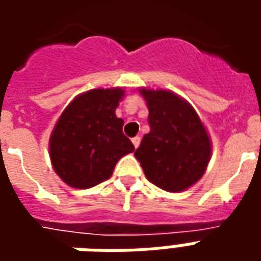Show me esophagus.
I'll list each match as a JSON object with an SVG mask.
<instances>
[{
    "mask_svg": "<svg viewBox=\"0 0 261 261\" xmlns=\"http://www.w3.org/2000/svg\"><path fill=\"white\" fill-rule=\"evenodd\" d=\"M131 141H133V145H134V148H138L140 142H141V138H140V137H134V138H133Z\"/></svg>",
    "mask_w": 261,
    "mask_h": 261,
    "instance_id": "esophagus-1",
    "label": "esophagus"
}]
</instances>
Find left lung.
Masks as SVG:
<instances>
[{"label": "left lung", "instance_id": "8db88e82", "mask_svg": "<svg viewBox=\"0 0 261 261\" xmlns=\"http://www.w3.org/2000/svg\"><path fill=\"white\" fill-rule=\"evenodd\" d=\"M147 100L149 133L134 152L149 181L166 192H183L201 179L211 144L189 103L169 91L141 89Z\"/></svg>", "mask_w": 261, "mask_h": 261}]
</instances>
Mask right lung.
Here are the masks:
<instances>
[{
	"instance_id": "1",
	"label": "right lung",
	"mask_w": 261,
	"mask_h": 261,
	"mask_svg": "<svg viewBox=\"0 0 261 261\" xmlns=\"http://www.w3.org/2000/svg\"><path fill=\"white\" fill-rule=\"evenodd\" d=\"M124 91L92 89L75 97L50 137L56 173L75 189H89L109 179L121 156L134 151L116 116Z\"/></svg>"
}]
</instances>
